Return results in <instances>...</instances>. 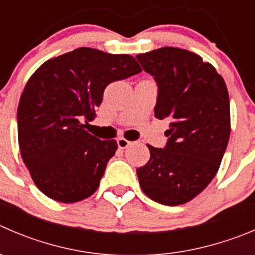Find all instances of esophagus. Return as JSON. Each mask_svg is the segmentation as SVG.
<instances>
[{
    "label": "esophagus",
    "instance_id": "obj_1",
    "mask_svg": "<svg viewBox=\"0 0 255 255\" xmlns=\"http://www.w3.org/2000/svg\"><path fill=\"white\" fill-rule=\"evenodd\" d=\"M130 143H132L130 140L126 139V138H123V137H120L117 139V144L121 149H125V148H127L128 145H130Z\"/></svg>",
    "mask_w": 255,
    "mask_h": 255
}]
</instances>
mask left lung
Returning a JSON list of instances; mask_svg holds the SVG:
<instances>
[{
  "label": "left lung",
  "mask_w": 255,
  "mask_h": 255,
  "mask_svg": "<svg viewBox=\"0 0 255 255\" xmlns=\"http://www.w3.org/2000/svg\"><path fill=\"white\" fill-rule=\"evenodd\" d=\"M158 85L154 116L168 118L164 148L148 144L150 158L137 175L143 193L164 206L192 201L212 182L231 135V106L223 77L199 54L162 47L138 54Z\"/></svg>",
  "instance_id": "8db88e82"
}]
</instances>
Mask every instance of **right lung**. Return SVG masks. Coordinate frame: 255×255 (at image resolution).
<instances>
[{
    "mask_svg": "<svg viewBox=\"0 0 255 255\" xmlns=\"http://www.w3.org/2000/svg\"><path fill=\"white\" fill-rule=\"evenodd\" d=\"M142 71L134 57L80 47L39 66L17 110L22 159L42 193L61 203L92 196L115 139L101 140L85 129L102 103L105 88Z\"/></svg>",
    "mask_w": 255,
    "mask_h": 255,
    "instance_id": "add662e5",
    "label": "right lung"
}]
</instances>
